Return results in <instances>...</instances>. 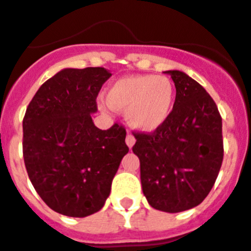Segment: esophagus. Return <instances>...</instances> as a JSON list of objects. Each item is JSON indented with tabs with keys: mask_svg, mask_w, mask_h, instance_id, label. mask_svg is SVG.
I'll return each instance as SVG.
<instances>
[{
	"mask_svg": "<svg viewBox=\"0 0 251 251\" xmlns=\"http://www.w3.org/2000/svg\"><path fill=\"white\" fill-rule=\"evenodd\" d=\"M126 142H127V145L129 146V148H132V146L135 145V142H136L135 136L131 135V133H128L127 137H126Z\"/></svg>",
	"mask_w": 251,
	"mask_h": 251,
	"instance_id": "1",
	"label": "esophagus"
}]
</instances>
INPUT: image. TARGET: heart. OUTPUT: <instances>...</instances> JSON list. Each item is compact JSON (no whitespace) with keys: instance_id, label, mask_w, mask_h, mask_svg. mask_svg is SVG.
<instances>
[{"instance_id":"b5f03b06","label":"heart","mask_w":251,"mask_h":251,"mask_svg":"<svg viewBox=\"0 0 251 251\" xmlns=\"http://www.w3.org/2000/svg\"><path fill=\"white\" fill-rule=\"evenodd\" d=\"M107 102L114 109L126 110V119L132 128L153 132L171 115L175 87L164 76H127L110 87Z\"/></svg>"}]
</instances>
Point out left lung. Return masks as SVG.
Returning a JSON list of instances; mask_svg holds the SVG:
<instances>
[{
	"instance_id": "left-lung-1",
	"label": "left lung",
	"mask_w": 251,
	"mask_h": 251,
	"mask_svg": "<svg viewBox=\"0 0 251 251\" xmlns=\"http://www.w3.org/2000/svg\"><path fill=\"white\" fill-rule=\"evenodd\" d=\"M166 72L176 88L171 115L155 131L132 132V150L149 205L180 212L200 205L215 184L224 155L222 116L201 84L181 71Z\"/></svg>"
}]
</instances>
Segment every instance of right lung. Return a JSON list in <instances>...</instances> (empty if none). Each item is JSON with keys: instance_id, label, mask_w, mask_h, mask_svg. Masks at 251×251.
<instances>
[{"instance_id": "add662e5", "label": "right lung", "mask_w": 251, "mask_h": 251, "mask_svg": "<svg viewBox=\"0 0 251 251\" xmlns=\"http://www.w3.org/2000/svg\"><path fill=\"white\" fill-rule=\"evenodd\" d=\"M110 76L103 67L62 70L40 87L23 118L28 177L41 200L62 215L100 211L129 150L122 124L102 131L92 120Z\"/></svg>"}]
</instances>
